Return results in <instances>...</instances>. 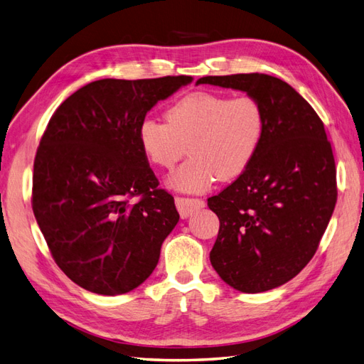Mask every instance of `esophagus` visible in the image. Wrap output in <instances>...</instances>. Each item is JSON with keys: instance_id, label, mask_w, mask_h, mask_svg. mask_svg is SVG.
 Segmentation results:
<instances>
[{"instance_id": "esophagus-1", "label": "esophagus", "mask_w": 364, "mask_h": 364, "mask_svg": "<svg viewBox=\"0 0 364 364\" xmlns=\"http://www.w3.org/2000/svg\"><path fill=\"white\" fill-rule=\"evenodd\" d=\"M176 206L181 217H188L197 209H202L205 206V202L202 199H190V197H176Z\"/></svg>"}]
</instances>
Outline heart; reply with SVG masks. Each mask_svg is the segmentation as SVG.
Wrapping results in <instances>:
<instances>
[{"mask_svg":"<svg viewBox=\"0 0 364 364\" xmlns=\"http://www.w3.org/2000/svg\"><path fill=\"white\" fill-rule=\"evenodd\" d=\"M167 123L147 117L139 123L138 141L155 167H174L188 144L190 159L168 183L176 190L202 193L218 178L243 174L266 134V111L255 97L196 91L176 100L165 112Z\"/></svg>","mask_w":364,"mask_h":364,"instance_id":"b5f03b06","label":"heart"}]
</instances>
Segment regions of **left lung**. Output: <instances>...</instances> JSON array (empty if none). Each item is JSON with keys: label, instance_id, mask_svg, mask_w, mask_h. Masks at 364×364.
Returning <instances> with one entry per match:
<instances>
[{"label": "left lung", "instance_id": "left-lung-1", "mask_svg": "<svg viewBox=\"0 0 364 364\" xmlns=\"http://www.w3.org/2000/svg\"><path fill=\"white\" fill-rule=\"evenodd\" d=\"M262 103L266 134L243 174L208 199L220 220L213 267L230 287L261 293L289 282L321 243L337 202L336 162L322 119L278 77H202Z\"/></svg>", "mask_w": 364, "mask_h": 364}]
</instances>
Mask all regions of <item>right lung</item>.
Instances as JSON below:
<instances>
[{
	"instance_id": "right-lung-1",
	"label": "right lung",
	"mask_w": 364,
	"mask_h": 364,
	"mask_svg": "<svg viewBox=\"0 0 364 364\" xmlns=\"http://www.w3.org/2000/svg\"><path fill=\"white\" fill-rule=\"evenodd\" d=\"M190 75L103 79L70 95L48 121L33 167L31 206L60 270L97 294L136 289L179 222L158 188L138 127Z\"/></svg>"
}]
</instances>
